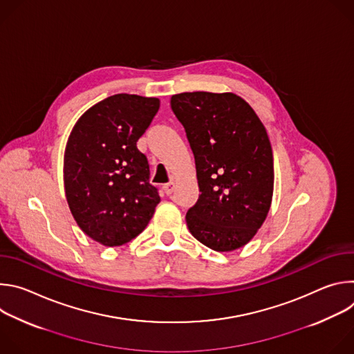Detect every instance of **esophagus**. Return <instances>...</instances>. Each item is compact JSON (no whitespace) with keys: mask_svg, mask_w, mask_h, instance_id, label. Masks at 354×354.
Wrapping results in <instances>:
<instances>
[{"mask_svg":"<svg viewBox=\"0 0 354 354\" xmlns=\"http://www.w3.org/2000/svg\"><path fill=\"white\" fill-rule=\"evenodd\" d=\"M174 189H175V183H174V182H169V183L164 185V192H165V194H168V196L172 194Z\"/></svg>","mask_w":354,"mask_h":354,"instance_id":"obj_1","label":"esophagus"}]
</instances>
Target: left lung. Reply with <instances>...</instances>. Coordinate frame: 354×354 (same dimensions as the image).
<instances>
[{"label":"left lung","mask_w":354,"mask_h":354,"mask_svg":"<svg viewBox=\"0 0 354 354\" xmlns=\"http://www.w3.org/2000/svg\"><path fill=\"white\" fill-rule=\"evenodd\" d=\"M171 106L186 130L201 192L186 214L190 234L217 252L242 248L272 206L273 151L263 123L232 92H182Z\"/></svg>","instance_id":"1"}]
</instances>
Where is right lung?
<instances>
[{
  "instance_id": "right-lung-1",
  "label": "right lung",
  "mask_w": 354,
  "mask_h": 354,
  "mask_svg": "<svg viewBox=\"0 0 354 354\" xmlns=\"http://www.w3.org/2000/svg\"><path fill=\"white\" fill-rule=\"evenodd\" d=\"M160 109L158 97L118 93L89 108L74 124L63 179L78 227L104 246H120L144 231L161 201L137 148Z\"/></svg>"
}]
</instances>
